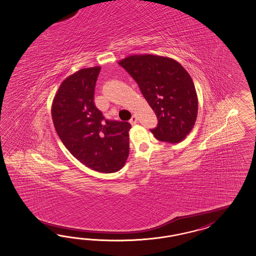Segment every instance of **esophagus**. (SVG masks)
<instances>
[{
  "instance_id": "esophagus-1",
  "label": "esophagus",
  "mask_w": 256,
  "mask_h": 256,
  "mask_svg": "<svg viewBox=\"0 0 256 256\" xmlns=\"http://www.w3.org/2000/svg\"><path fill=\"white\" fill-rule=\"evenodd\" d=\"M138 122V118H136V116H132L131 120H130V124H131L132 125H134L136 124Z\"/></svg>"
}]
</instances>
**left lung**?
<instances>
[{
	"label": "left lung",
	"mask_w": 256,
	"mask_h": 256,
	"mask_svg": "<svg viewBox=\"0 0 256 256\" xmlns=\"http://www.w3.org/2000/svg\"><path fill=\"white\" fill-rule=\"evenodd\" d=\"M118 64L136 81L155 112L154 136L170 144L182 141L198 117V94L189 73L175 60L152 54L131 55Z\"/></svg>",
	"instance_id": "1"
}]
</instances>
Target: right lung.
<instances>
[{"instance_id": "add662e5", "label": "right lung", "mask_w": 256, "mask_h": 256, "mask_svg": "<svg viewBox=\"0 0 256 256\" xmlns=\"http://www.w3.org/2000/svg\"><path fill=\"white\" fill-rule=\"evenodd\" d=\"M100 70V66L83 68L62 82L52 102V120L74 157L97 172L114 173L128 158L131 124L106 120L95 106Z\"/></svg>"}]
</instances>
